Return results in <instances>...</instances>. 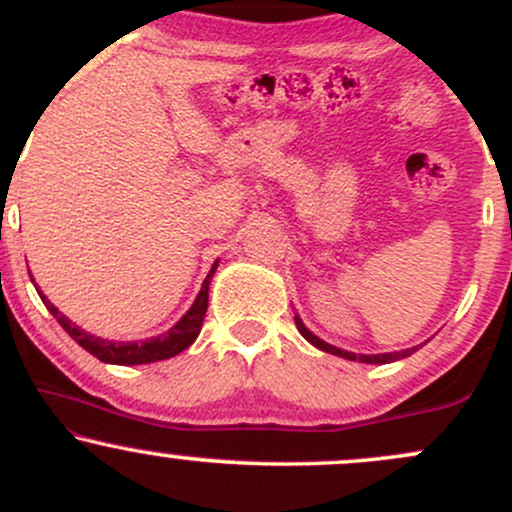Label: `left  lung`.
Wrapping results in <instances>:
<instances>
[{
  "mask_svg": "<svg viewBox=\"0 0 512 512\" xmlns=\"http://www.w3.org/2000/svg\"><path fill=\"white\" fill-rule=\"evenodd\" d=\"M296 327H298V332H301L303 337L308 339L310 344L317 346V349L327 351V354H334V356H344V358H349V361H361V363H392V361H399V358H407V356H411V354H414L416 349H419V346H414V349L392 351V354H370V356H368V354H349V351L337 349V346H330L327 342H322L320 337H315V334L310 332L308 327L303 325L301 317H298V315H296Z\"/></svg>",
  "mask_w": 512,
  "mask_h": 512,
  "instance_id": "obj_1",
  "label": "left lung"
}]
</instances>
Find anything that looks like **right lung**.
Here are the masks:
<instances>
[{
  "label": "right lung",
  "mask_w": 512,
  "mask_h": 512,
  "mask_svg": "<svg viewBox=\"0 0 512 512\" xmlns=\"http://www.w3.org/2000/svg\"><path fill=\"white\" fill-rule=\"evenodd\" d=\"M214 272H216V262L214 267H211V272L207 274V279H204L197 301L192 303V308L187 310L185 315H182L178 325L170 327V330L166 334H161V337L144 339V342H108V339L93 337V334L79 330V327H76L69 317H64L60 310H57L55 305L43 296V293L40 291L38 293L40 298H43L45 308H48L50 313L55 315V320L64 327V332H67L76 344L84 346L88 354H93L103 363H115V366H137V363H154V361H163V358L180 354V351H185L187 346L195 342L199 330H202L204 315H207L209 281L211 276H214Z\"/></svg>",
  "instance_id": "right-lung-1"
}]
</instances>
